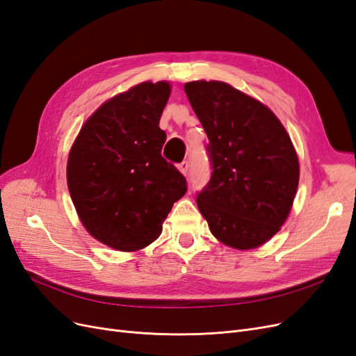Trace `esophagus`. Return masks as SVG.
I'll return each instance as SVG.
<instances>
[{"label":"esophagus","instance_id":"34e87169","mask_svg":"<svg viewBox=\"0 0 356 356\" xmlns=\"http://www.w3.org/2000/svg\"><path fill=\"white\" fill-rule=\"evenodd\" d=\"M188 168H190V163H188L187 160H184V161H182V163L178 165V169L181 170V174L184 175V177H187V174H188Z\"/></svg>","mask_w":356,"mask_h":356}]
</instances>
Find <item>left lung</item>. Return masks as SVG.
Masks as SVG:
<instances>
[{
    "label": "left lung",
    "mask_w": 356,
    "mask_h": 356,
    "mask_svg": "<svg viewBox=\"0 0 356 356\" xmlns=\"http://www.w3.org/2000/svg\"><path fill=\"white\" fill-rule=\"evenodd\" d=\"M184 90L209 144L212 174L197 193L211 233L236 250H252L285 222L298 187V159L279 118L222 81H190Z\"/></svg>",
    "instance_id": "1"
}]
</instances>
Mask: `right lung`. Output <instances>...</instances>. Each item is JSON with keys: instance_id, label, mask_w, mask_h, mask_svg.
<instances>
[{"instance_id": "add662e5", "label": "right lung", "mask_w": 356, "mask_h": 356, "mask_svg": "<svg viewBox=\"0 0 356 356\" xmlns=\"http://www.w3.org/2000/svg\"><path fill=\"white\" fill-rule=\"evenodd\" d=\"M170 95L166 81H145L96 110L75 139L67 181L80 221L118 251L154 242L161 222L187 191L184 175L161 156L159 127Z\"/></svg>"}]
</instances>
